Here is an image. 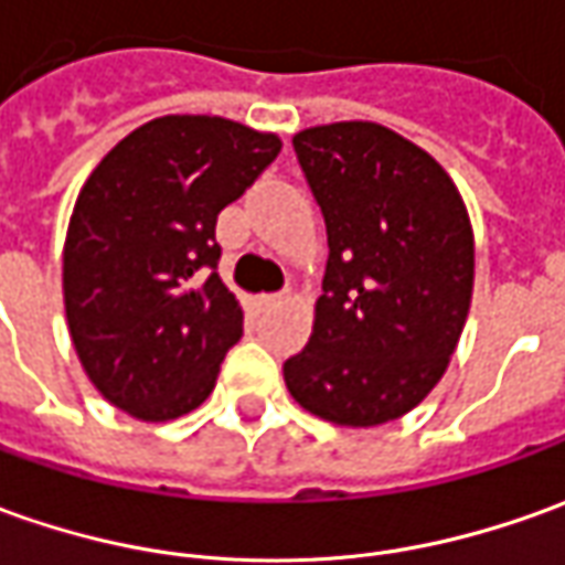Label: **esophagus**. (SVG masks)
I'll return each mask as SVG.
<instances>
[{"label":"esophagus","mask_w":565,"mask_h":565,"mask_svg":"<svg viewBox=\"0 0 565 565\" xmlns=\"http://www.w3.org/2000/svg\"><path fill=\"white\" fill-rule=\"evenodd\" d=\"M284 299H287V294H263L259 302H263V306H281Z\"/></svg>","instance_id":"34e87169"}]
</instances>
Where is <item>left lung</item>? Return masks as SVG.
<instances>
[{"instance_id": "obj_1", "label": "left lung", "mask_w": 565, "mask_h": 565, "mask_svg": "<svg viewBox=\"0 0 565 565\" xmlns=\"http://www.w3.org/2000/svg\"><path fill=\"white\" fill-rule=\"evenodd\" d=\"M294 151L328 225L312 337L284 362L306 412L377 427L443 380L473 297V228L451 175L367 120L312 126Z\"/></svg>"}]
</instances>
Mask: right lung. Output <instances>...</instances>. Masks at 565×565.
Returning <instances> with one entry per match:
<instances>
[{"label":"right lung","mask_w":565,"mask_h":565,"mask_svg":"<svg viewBox=\"0 0 565 565\" xmlns=\"http://www.w3.org/2000/svg\"><path fill=\"white\" fill-rule=\"evenodd\" d=\"M281 138L170 114L92 170L64 241V309L83 371L110 405L160 424L213 393L244 333L218 278L216 216L259 179Z\"/></svg>","instance_id":"right-lung-1"}]
</instances>
